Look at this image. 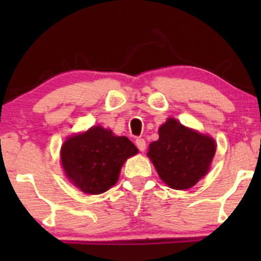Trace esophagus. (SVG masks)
Returning a JSON list of instances; mask_svg holds the SVG:
<instances>
[{
	"instance_id": "esophagus-1",
	"label": "esophagus",
	"mask_w": 261,
	"mask_h": 261,
	"mask_svg": "<svg viewBox=\"0 0 261 261\" xmlns=\"http://www.w3.org/2000/svg\"><path fill=\"white\" fill-rule=\"evenodd\" d=\"M135 144H137L138 148L140 149L141 152H144L145 149H146V141L144 140V139H141V138L137 139V140H135Z\"/></svg>"
}]
</instances>
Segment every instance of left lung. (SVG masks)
I'll return each mask as SVG.
<instances>
[{
	"label": "left lung",
	"mask_w": 261,
	"mask_h": 261,
	"mask_svg": "<svg viewBox=\"0 0 261 261\" xmlns=\"http://www.w3.org/2000/svg\"><path fill=\"white\" fill-rule=\"evenodd\" d=\"M215 151V141L208 135L169 119L159 128V139L149 145L147 155L163 181L176 190H185L208 172Z\"/></svg>",
	"instance_id": "obj_1"
}]
</instances>
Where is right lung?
Here are the masks:
<instances>
[{
  "label": "right lung",
  "instance_id": "add662e5",
  "mask_svg": "<svg viewBox=\"0 0 261 261\" xmlns=\"http://www.w3.org/2000/svg\"><path fill=\"white\" fill-rule=\"evenodd\" d=\"M137 153L129 139L97 126L67 139L60 156L67 178L85 194L98 195L116 183L124 160Z\"/></svg>",
  "mask_w": 261,
  "mask_h": 261
}]
</instances>
